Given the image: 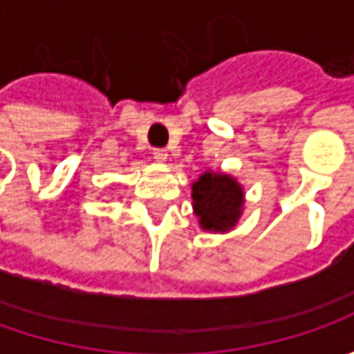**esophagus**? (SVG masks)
<instances>
[{
  "label": "esophagus",
  "instance_id": "1",
  "mask_svg": "<svg viewBox=\"0 0 354 354\" xmlns=\"http://www.w3.org/2000/svg\"><path fill=\"white\" fill-rule=\"evenodd\" d=\"M153 159H156V161H165V159H167V149L156 147V149H153Z\"/></svg>",
  "mask_w": 354,
  "mask_h": 354
}]
</instances>
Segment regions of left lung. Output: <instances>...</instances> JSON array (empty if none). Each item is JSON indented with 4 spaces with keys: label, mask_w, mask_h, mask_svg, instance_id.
I'll use <instances>...</instances> for the list:
<instances>
[{
    "label": "left lung",
    "mask_w": 354,
    "mask_h": 354,
    "mask_svg": "<svg viewBox=\"0 0 354 354\" xmlns=\"http://www.w3.org/2000/svg\"><path fill=\"white\" fill-rule=\"evenodd\" d=\"M242 189L223 173H203L193 185V207L205 230L226 232L236 225L242 212Z\"/></svg>",
    "instance_id": "1"
}]
</instances>
